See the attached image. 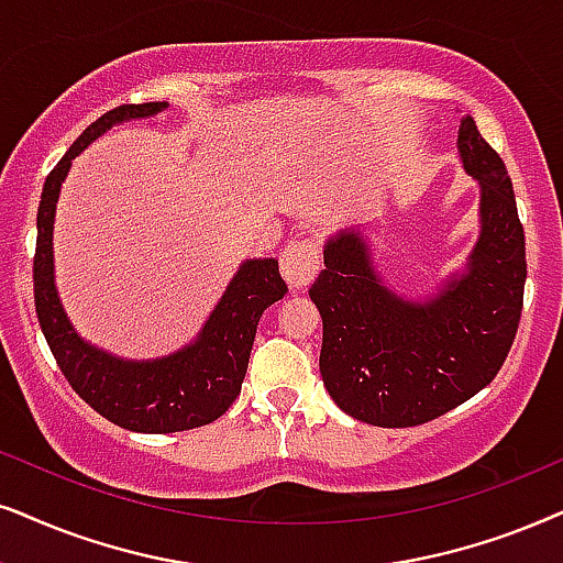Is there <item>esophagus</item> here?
<instances>
[{"label":"esophagus","mask_w":563,"mask_h":563,"mask_svg":"<svg viewBox=\"0 0 563 563\" xmlns=\"http://www.w3.org/2000/svg\"><path fill=\"white\" fill-rule=\"evenodd\" d=\"M280 273L288 288L301 290L319 273V244L314 239H298L280 252Z\"/></svg>","instance_id":"esophagus-1"}]
</instances>
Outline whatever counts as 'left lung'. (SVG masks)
<instances>
[{
  "mask_svg": "<svg viewBox=\"0 0 563 563\" xmlns=\"http://www.w3.org/2000/svg\"><path fill=\"white\" fill-rule=\"evenodd\" d=\"M467 174L481 184V233L462 273L412 301L372 265L358 229L324 244V269L309 288L322 314L319 372L338 408L384 429L421 426L490 384L522 317L525 231L499 153L473 117L457 132Z\"/></svg>",
  "mask_w": 563,
  "mask_h": 563,
  "instance_id": "8db88e82",
  "label": "left lung"
}]
</instances>
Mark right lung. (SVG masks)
<instances>
[{
    "label": "right lung",
    "instance_id": "right-lung-1",
    "mask_svg": "<svg viewBox=\"0 0 563 563\" xmlns=\"http://www.w3.org/2000/svg\"><path fill=\"white\" fill-rule=\"evenodd\" d=\"M166 101L106 111L46 176L33 257L35 314L69 387L106 421L137 433H174L208 426L231 408L246 376L260 317L288 294L277 260H246L233 275L195 343L153 361H124L90 345L64 314L54 286V216L67 170L92 140L126 119L155 117Z\"/></svg>",
    "mask_w": 563,
    "mask_h": 563
}]
</instances>
